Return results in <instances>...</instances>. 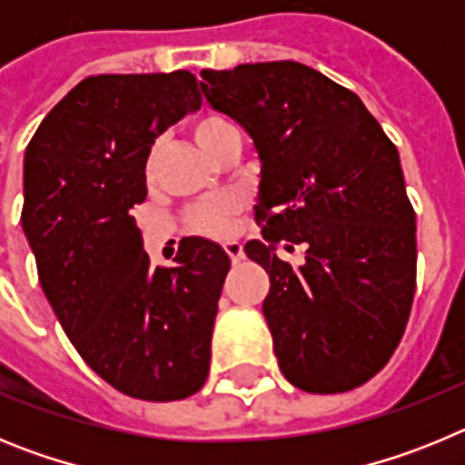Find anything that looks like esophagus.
I'll list each match as a JSON object with an SVG mask.
<instances>
[{"mask_svg":"<svg viewBox=\"0 0 465 465\" xmlns=\"http://www.w3.org/2000/svg\"><path fill=\"white\" fill-rule=\"evenodd\" d=\"M223 249H225V253H228V256H230V261H232V265H237V262L244 261V252H242L240 242H235V240L225 242Z\"/></svg>","mask_w":465,"mask_h":465,"instance_id":"obj_1","label":"esophagus"}]
</instances>
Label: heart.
Masks as SVG:
<instances>
[{"mask_svg":"<svg viewBox=\"0 0 465 465\" xmlns=\"http://www.w3.org/2000/svg\"><path fill=\"white\" fill-rule=\"evenodd\" d=\"M193 137H195L197 146L209 155V158H216L221 151L228 146L230 142L242 139L240 130L232 121H228L225 116L219 114H207V116L197 118L195 125H193ZM240 213V203L235 197L219 195L209 197L204 203L195 204V207L188 212L186 221L188 228L197 235L207 237H223L230 230L235 216Z\"/></svg>","mask_w":465,"mask_h":465,"instance_id":"obj_1","label":"heart"}]
</instances>
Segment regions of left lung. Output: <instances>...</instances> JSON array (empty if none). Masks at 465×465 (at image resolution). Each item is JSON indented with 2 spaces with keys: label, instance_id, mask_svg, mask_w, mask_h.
Listing matches in <instances>:
<instances>
[{
  "label": "left lung",
  "instance_id": "left-lung-1",
  "mask_svg": "<svg viewBox=\"0 0 465 465\" xmlns=\"http://www.w3.org/2000/svg\"><path fill=\"white\" fill-rule=\"evenodd\" d=\"M209 106L240 123L261 163L246 256L270 274L262 314L279 371L310 393L375 377L412 310L417 225L401 158L359 94L307 64L203 72ZM306 246L300 269L276 246Z\"/></svg>",
  "mask_w": 465,
  "mask_h": 465
}]
</instances>
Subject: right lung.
Instances as JSON below:
<instances>
[{"instance_id": "add662e5", "label": "right lung", "mask_w": 465, "mask_h": 465, "mask_svg": "<svg viewBox=\"0 0 465 465\" xmlns=\"http://www.w3.org/2000/svg\"><path fill=\"white\" fill-rule=\"evenodd\" d=\"M191 72L102 74L74 85L27 143L23 232L41 289L81 359L125 396L200 391L228 253L203 237L153 268L130 212L155 139L200 109Z\"/></svg>"}]
</instances>
